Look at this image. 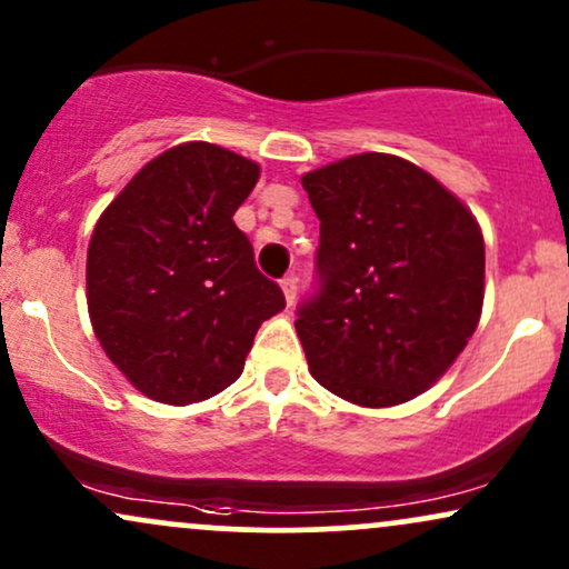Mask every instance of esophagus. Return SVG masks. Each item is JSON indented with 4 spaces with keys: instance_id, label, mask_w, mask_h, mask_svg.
Masks as SVG:
<instances>
[{
    "instance_id": "34e87169",
    "label": "esophagus",
    "mask_w": 569,
    "mask_h": 569,
    "mask_svg": "<svg viewBox=\"0 0 569 569\" xmlns=\"http://www.w3.org/2000/svg\"><path fill=\"white\" fill-rule=\"evenodd\" d=\"M279 284H282V292H284L287 306L296 303V296H298V277H296V273H287V277H284Z\"/></svg>"
}]
</instances>
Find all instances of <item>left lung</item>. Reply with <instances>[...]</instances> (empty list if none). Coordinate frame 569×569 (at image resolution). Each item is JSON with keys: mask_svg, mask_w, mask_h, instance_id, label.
<instances>
[{"mask_svg": "<svg viewBox=\"0 0 569 569\" xmlns=\"http://www.w3.org/2000/svg\"><path fill=\"white\" fill-rule=\"evenodd\" d=\"M317 290L296 330L311 376L362 407L418 397L482 313L485 239L458 197L407 159L357 153L306 172Z\"/></svg>", "mask_w": 569, "mask_h": 569, "instance_id": "obj_1", "label": "left lung"}]
</instances>
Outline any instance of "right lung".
<instances>
[{
    "label": "right lung",
    "mask_w": 569,
    "mask_h": 569,
    "mask_svg": "<svg viewBox=\"0 0 569 569\" xmlns=\"http://www.w3.org/2000/svg\"><path fill=\"white\" fill-rule=\"evenodd\" d=\"M260 167L212 143L159 153L100 216L87 250L96 338L164 405L202 402L242 376L284 292L258 271L233 212Z\"/></svg>",
    "instance_id": "right-lung-1"
}]
</instances>
